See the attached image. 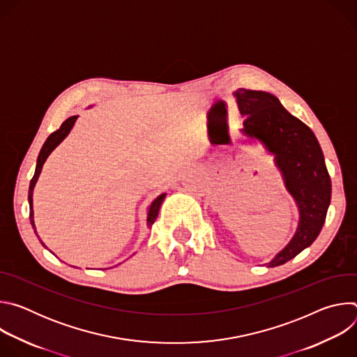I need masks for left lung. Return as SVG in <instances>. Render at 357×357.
Masks as SVG:
<instances>
[{
  "label": "left lung",
  "mask_w": 357,
  "mask_h": 357,
  "mask_svg": "<svg viewBox=\"0 0 357 357\" xmlns=\"http://www.w3.org/2000/svg\"><path fill=\"white\" fill-rule=\"evenodd\" d=\"M233 94L244 117L241 132L260 141L274 155L285 188L299 211L294 237L266 264L282 266L310 247L325 223L332 183L324 152L312 130L288 113L274 94L247 89H238Z\"/></svg>",
  "instance_id": "1"
}]
</instances>
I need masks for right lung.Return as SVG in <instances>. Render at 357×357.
I'll return each instance as SVG.
<instances>
[{
	"instance_id": "1",
	"label": "right lung",
	"mask_w": 357,
	"mask_h": 357,
	"mask_svg": "<svg viewBox=\"0 0 357 357\" xmlns=\"http://www.w3.org/2000/svg\"><path fill=\"white\" fill-rule=\"evenodd\" d=\"M76 120H77V116H72V117H69L66 121H63L59 130H56L55 132H52V134H50V135L47 137V139L45 141L43 146L40 148L39 155H38L35 174H33V178L31 179V183H29V192H28V202H29V220H31L32 229H33V231H35V234H36V236H38V233H36V227H35V222H33V208H32V195H33L35 183H36V181H38V178H39V175H40V171H42V167H43L45 161H46V160H47V157L50 155V152H52V151H54V149H55V148H56V146H58V145H59V144H61V142L68 137V134H69V132H70V130L73 128V126H75ZM165 195H167V193H161L155 200H152V203L149 205V208H148V213H146V226H148V227H151L152 225H154V222H155V219H157V216H158L160 208H161L162 202H164V199H165ZM38 238H39V236H38ZM39 241L42 243V245H43V247H46L40 238H39Z\"/></svg>"
}]
</instances>
